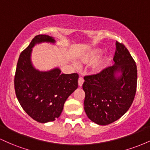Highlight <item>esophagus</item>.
Returning <instances> with one entry per match:
<instances>
[{"label": "esophagus", "instance_id": "34e87169", "mask_svg": "<svg viewBox=\"0 0 150 150\" xmlns=\"http://www.w3.org/2000/svg\"><path fill=\"white\" fill-rule=\"evenodd\" d=\"M83 82H84V79H83V77H79V79H78V85H79V86H82V84H83Z\"/></svg>", "mask_w": 150, "mask_h": 150}]
</instances>
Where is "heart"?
<instances>
[{
    "mask_svg": "<svg viewBox=\"0 0 150 150\" xmlns=\"http://www.w3.org/2000/svg\"><path fill=\"white\" fill-rule=\"evenodd\" d=\"M101 53V49H97L92 50V51H91L90 52H89L87 55H85V56H84L82 61H83V62H85V63H92L93 62L95 61L96 60L99 58V55H100ZM107 61H108L107 58H105V59L102 60V61H99V63H97V64L95 65V66H94V69L97 70V71H100L101 70L103 69L105 63H106V62Z\"/></svg>",
    "mask_w": 150,
    "mask_h": 150,
    "instance_id": "b5f03b06",
    "label": "heart"
}]
</instances>
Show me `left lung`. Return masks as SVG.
<instances>
[{
    "label": "left lung",
    "mask_w": 150,
    "mask_h": 150,
    "mask_svg": "<svg viewBox=\"0 0 150 150\" xmlns=\"http://www.w3.org/2000/svg\"><path fill=\"white\" fill-rule=\"evenodd\" d=\"M115 63L100 73L84 77L85 111L98 125L116 121L130 107L137 89V70L134 59L122 43L116 42ZM122 75L117 76V73Z\"/></svg>",
    "instance_id": "8db88e82"
}]
</instances>
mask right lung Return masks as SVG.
Masks as SVG:
<instances>
[{"mask_svg": "<svg viewBox=\"0 0 150 150\" xmlns=\"http://www.w3.org/2000/svg\"><path fill=\"white\" fill-rule=\"evenodd\" d=\"M42 42L54 43L45 34L36 36L19 57L15 75V91L24 111L39 123L60 116L65 101L77 88V73L63 74L59 68L47 72L36 70L31 62L32 49Z\"/></svg>", "mask_w": 150, "mask_h": 150, "instance_id": "1", "label": "right lung"}]
</instances>
